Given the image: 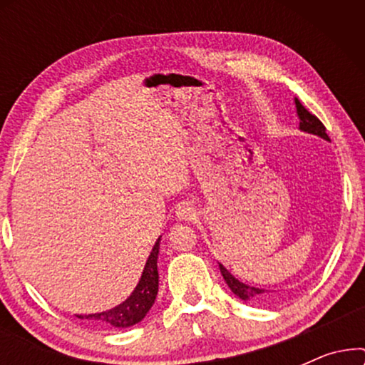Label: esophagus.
Masks as SVG:
<instances>
[{
  "mask_svg": "<svg viewBox=\"0 0 365 365\" xmlns=\"http://www.w3.org/2000/svg\"><path fill=\"white\" fill-rule=\"evenodd\" d=\"M176 217L179 221H192V219H196V209L191 204L181 202L176 207Z\"/></svg>",
  "mask_w": 365,
  "mask_h": 365,
  "instance_id": "1",
  "label": "esophagus"
}]
</instances>
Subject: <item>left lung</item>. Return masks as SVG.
I'll use <instances>...</instances> for the list:
<instances>
[{"mask_svg": "<svg viewBox=\"0 0 365 365\" xmlns=\"http://www.w3.org/2000/svg\"><path fill=\"white\" fill-rule=\"evenodd\" d=\"M296 111H297L299 119H301L299 126H301L302 131L317 134V136H321L324 139H327V141H331V139H329V136H327V133H326V126H324V124L321 123V119H319L317 116H314L312 113H309L307 109L302 106V103L299 101L297 98H296ZM219 269H221L224 281H226L227 286L231 287V291L236 294L237 297H241L242 301L264 302V301H267V299H269L267 291H264V289H259V287L246 286V284L239 282L237 279L234 277L232 274L222 266V264H219Z\"/></svg>", "mask_w": 365, "mask_h": 365, "instance_id": "left-lung-1", "label": "left lung"}]
</instances>
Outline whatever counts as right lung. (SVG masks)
<instances>
[{"instance_id": "1", "label": "right lung", "mask_w": 365, "mask_h": 365, "mask_svg": "<svg viewBox=\"0 0 365 365\" xmlns=\"http://www.w3.org/2000/svg\"><path fill=\"white\" fill-rule=\"evenodd\" d=\"M158 254H159V239L154 244L151 254H149L146 266H144L143 276L134 292L123 304H119L109 311L99 314H89V316H76L79 319H88L98 326L104 327H129L143 321L144 316L156 301L158 296Z\"/></svg>"}]
</instances>
